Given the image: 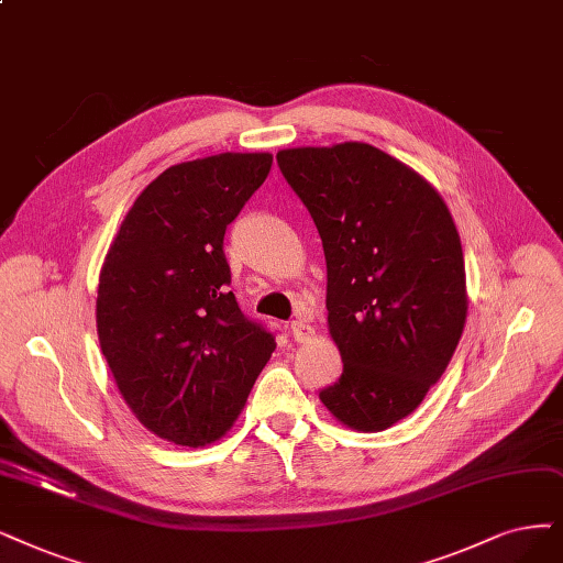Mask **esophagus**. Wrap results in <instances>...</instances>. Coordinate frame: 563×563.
Here are the masks:
<instances>
[{"label":"esophagus","instance_id":"34e87169","mask_svg":"<svg viewBox=\"0 0 563 563\" xmlns=\"http://www.w3.org/2000/svg\"><path fill=\"white\" fill-rule=\"evenodd\" d=\"M289 331H292V336H295L297 343L313 339V329H310V324L303 322V320H295L292 324H289Z\"/></svg>","mask_w":563,"mask_h":563}]
</instances>
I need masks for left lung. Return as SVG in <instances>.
<instances>
[{
	"label": "left lung",
	"mask_w": 563,
	"mask_h": 563,
	"mask_svg": "<svg viewBox=\"0 0 563 563\" xmlns=\"http://www.w3.org/2000/svg\"><path fill=\"white\" fill-rule=\"evenodd\" d=\"M327 260V322L341 378L320 391L350 429L383 431L422 404L462 339V241L443 197L368 143L276 155Z\"/></svg>",
	"instance_id": "left-lung-1"
}]
</instances>
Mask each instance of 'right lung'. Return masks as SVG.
I'll list each match as a JSON object with an SVG mask.
<instances>
[{"instance_id": "right-lung-1", "label": "right lung", "mask_w": 563, "mask_h": 563, "mask_svg": "<svg viewBox=\"0 0 563 563\" xmlns=\"http://www.w3.org/2000/svg\"><path fill=\"white\" fill-rule=\"evenodd\" d=\"M274 155L174 164L136 197L103 260L97 334L124 404L164 441L203 448L232 429L276 339L241 313L224 229Z\"/></svg>"}]
</instances>
